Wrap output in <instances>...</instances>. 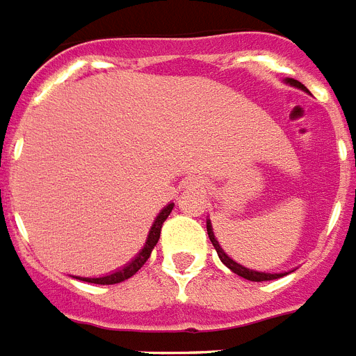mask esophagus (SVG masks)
<instances>
[{"label": "esophagus", "instance_id": "1", "mask_svg": "<svg viewBox=\"0 0 356 356\" xmlns=\"http://www.w3.org/2000/svg\"><path fill=\"white\" fill-rule=\"evenodd\" d=\"M187 187H189V189H200L202 184L198 180H191V181H187Z\"/></svg>", "mask_w": 356, "mask_h": 356}]
</instances>
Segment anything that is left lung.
Wrapping results in <instances>:
<instances>
[{
    "label": "left lung",
    "mask_w": 356,
    "mask_h": 356,
    "mask_svg": "<svg viewBox=\"0 0 356 356\" xmlns=\"http://www.w3.org/2000/svg\"><path fill=\"white\" fill-rule=\"evenodd\" d=\"M286 84H291V86L294 88H300V90H303V92H309L303 84H301L300 81H294V79H286ZM207 235H209V241L213 243V246H215V250H217L218 257H220V261H222L224 264H226L227 268L232 270V272H235L237 275H241V277H244V280L248 281H272V280H277V277H283L285 274H268V272H257V270H250L246 268V266H243V264L235 263L232 257H227V254L224 252L222 248H220V244H218V241L215 238V233H213V227H211V222L207 220Z\"/></svg>",
    "instance_id": "8db88e82"
}]
</instances>
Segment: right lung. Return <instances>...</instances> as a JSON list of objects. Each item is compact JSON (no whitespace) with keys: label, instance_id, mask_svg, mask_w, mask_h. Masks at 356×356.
Instances as JSON below:
<instances>
[{"label":"right lung","instance_id":"1","mask_svg":"<svg viewBox=\"0 0 356 356\" xmlns=\"http://www.w3.org/2000/svg\"><path fill=\"white\" fill-rule=\"evenodd\" d=\"M172 207H175V204H167V206L161 209L160 215L156 217L152 227H150L149 237H147V243H145L143 250H141V252H139V254L136 255L129 264H127V266H123V268L118 270V272H113V274L102 275V277H76V280L88 281V283H95V285H115V283H121V281L132 277V275L136 274V272H138L145 263H147V259L150 257L152 250H154V246L158 244V241H160L161 226H163V222L167 220L170 211H172Z\"/></svg>","mask_w":356,"mask_h":356}]
</instances>
